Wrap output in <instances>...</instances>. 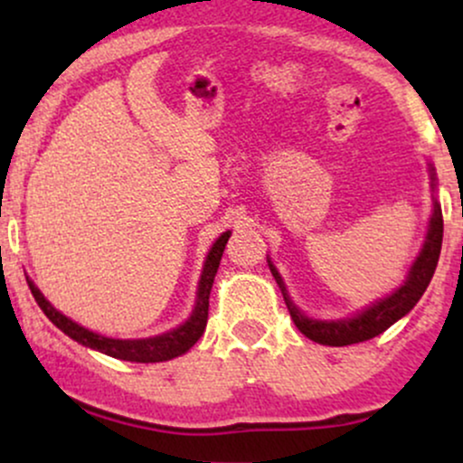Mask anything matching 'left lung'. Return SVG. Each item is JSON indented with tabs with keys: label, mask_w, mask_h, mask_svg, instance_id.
Here are the masks:
<instances>
[{
	"label": "left lung",
	"mask_w": 463,
	"mask_h": 463,
	"mask_svg": "<svg viewBox=\"0 0 463 463\" xmlns=\"http://www.w3.org/2000/svg\"><path fill=\"white\" fill-rule=\"evenodd\" d=\"M442 235H444V220H442V209L435 202L433 204V215L431 224H429V235L424 241L422 252L413 263L411 272H409L405 285L398 287L392 296H387L385 300L376 302V305L368 307L365 311H361L357 317H350V320L342 322H320V320H309L307 316L296 309L294 302L287 296V289L283 285L279 272L269 263L276 283H279L280 291H283V298L287 309H289L291 320H294L298 331L305 337L313 339V342L324 344V346H350V344L365 342V339L376 337L387 328L392 326L396 320H401L405 313H409L416 307V302L422 298L424 289L431 283L435 268H438L439 250H442Z\"/></svg>",
	"instance_id": "left-lung-1"
}]
</instances>
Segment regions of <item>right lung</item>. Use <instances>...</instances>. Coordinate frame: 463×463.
I'll list each match as a JSON object with an SVG mask.
<instances>
[{
  "mask_svg": "<svg viewBox=\"0 0 463 463\" xmlns=\"http://www.w3.org/2000/svg\"><path fill=\"white\" fill-rule=\"evenodd\" d=\"M228 237H231V232H224V235L217 239L213 248H211L209 257H206L194 316H191L183 326L174 328V331L169 333L158 335V337H150V339L102 337V335L87 331V328H82L80 324L69 320V317L62 316L61 311H56L54 307L43 298V294H41L30 280L28 285H30L32 296H34V300L39 302V307L43 309L45 316L50 317V320L54 322L62 333L69 335L71 339H76L78 344H82V346H89L93 350H99V353L109 354V357H115V359L135 361V364H156V361H167V359L178 357V354H184L202 337V333H204L206 320H209V294H211V287H213L217 268H220L222 254H224Z\"/></svg>",
  "mask_w": 463,
  "mask_h": 463,
  "instance_id": "right-lung-1",
  "label": "right lung"
}]
</instances>
